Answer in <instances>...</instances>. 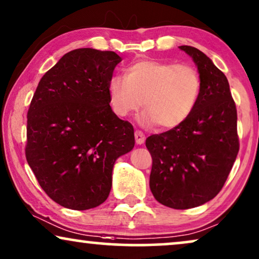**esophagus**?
<instances>
[{"label": "esophagus", "instance_id": "1", "mask_svg": "<svg viewBox=\"0 0 259 259\" xmlns=\"http://www.w3.org/2000/svg\"><path fill=\"white\" fill-rule=\"evenodd\" d=\"M135 141L137 144H143L144 141H146V136H144V134L142 132H140V130H136L135 132Z\"/></svg>", "mask_w": 259, "mask_h": 259}]
</instances>
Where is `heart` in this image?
I'll list each match as a JSON object with an SVG mask.
<instances>
[{"label": "heart", "instance_id": "heart-1", "mask_svg": "<svg viewBox=\"0 0 259 259\" xmlns=\"http://www.w3.org/2000/svg\"><path fill=\"white\" fill-rule=\"evenodd\" d=\"M201 92V79L186 64L139 60L125 68V77L113 75L108 82L112 111L120 118L141 109V122L174 129L191 116Z\"/></svg>", "mask_w": 259, "mask_h": 259}]
</instances>
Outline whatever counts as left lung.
<instances>
[{"label":"left lung","mask_w":259,"mask_h":259,"mask_svg":"<svg viewBox=\"0 0 259 259\" xmlns=\"http://www.w3.org/2000/svg\"><path fill=\"white\" fill-rule=\"evenodd\" d=\"M198 66L201 92L181 125L151 135L149 186L162 205L187 209L204 205L222 191L239 150L237 109L226 75L207 55L180 46Z\"/></svg>","instance_id":"obj_1"}]
</instances>
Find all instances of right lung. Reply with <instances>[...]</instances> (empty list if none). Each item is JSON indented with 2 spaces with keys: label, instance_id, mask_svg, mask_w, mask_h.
<instances>
[{
  "label": "right lung",
  "instance_id": "obj_1",
  "mask_svg": "<svg viewBox=\"0 0 259 259\" xmlns=\"http://www.w3.org/2000/svg\"><path fill=\"white\" fill-rule=\"evenodd\" d=\"M115 52H68L39 81L27 113L26 158L45 193L84 211L108 199L117 158L135 146L134 127L110 106Z\"/></svg>",
  "mask_w": 259,
  "mask_h": 259
}]
</instances>
